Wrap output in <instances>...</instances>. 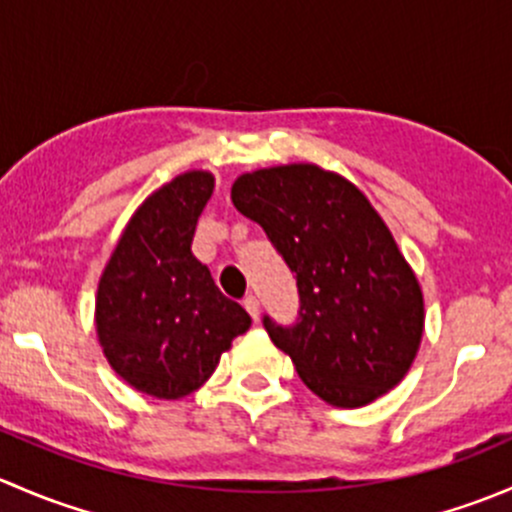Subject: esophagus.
Masks as SVG:
<instances>
[{"instance_id":"34e87169","label":"esophagus","mask_w":512,"mask_h":512,"mask_svg":"<svg viewBox=\"0 0 512 512\" xmlns=\"http://www.w3.org/2000/svg\"><path fill=\"white\" fill-rule=\"evenodd\" d=\"M242 304H245V309L250 312V317L257 322V319H260V299H257L255 294H247V297L242 299Z\"/></svg>"}]
</instances>
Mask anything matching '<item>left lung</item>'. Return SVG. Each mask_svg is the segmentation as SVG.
Returning <instances> with one entry per match:
<instances>
[{"mask_svg": "<svg viewBox=\"0 0 512 512\" xmlns=\"http://www.w3.org/2000/svg\"><path fill=\"white\" fill-rule=\"evenodd\" d=\"M232 205L297 277V322L265 314L262 324L299 379L342 409L394 389L421 344L423 294L366 195L332 170L292 163L240 175Z\"/></svg>", "mask_w": 512, "mask_h": 512, "instance_id": "8db88e82", "label": "left lung"}]
</instances>
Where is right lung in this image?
<instances>
[{
  "label": "right lung",
  "mask_w": 512,
  "mask_h": 512,
  "mask_svg": "<svg viewBox=\"0 0 512 512\" xmlns=\"http://www.w3.org/2000/svg\"><path fill=\"white\" fill-rule=\"evenodd\" d=\"M213 188L208 170H188L143 200L98 282L103 354L126 384L156 399L200 389L252 322L190 250Z\"/></svg>",
  "instance_id": "add662e5"
}]
</instances>
